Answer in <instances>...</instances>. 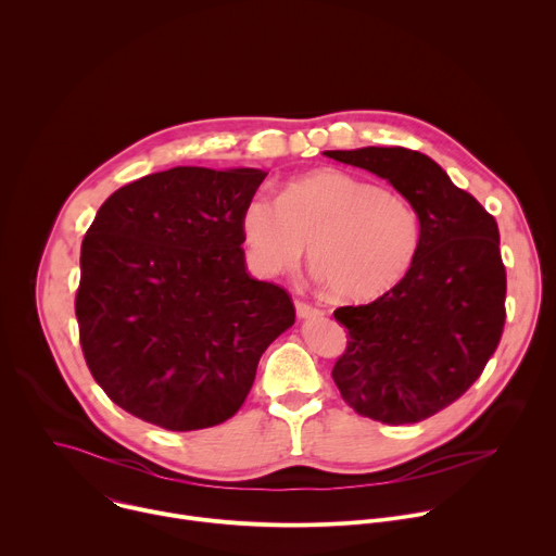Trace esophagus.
I'll return each instance as SVG.
<instances>
[{
	"instance_id": "34e87169",
	"label": "esophagus",
	"mask_w": 556,
	"mask_h": 556,
	"mask_svg": "<svg viewBox=\"0 0 556 556\" xmlns=\"http://www.w3.org/2000/svg\"><path fill=\"white\" fill-rule=\"evenodd\" d=\"M294 307H296V316H301V319H312V316H321L324 314V309L319 305H314V303L303 301V299H296Z\"/></svg>"
}]
</instances>
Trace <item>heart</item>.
Returning <instances> with one entry per match:
<instances>
[{
  "label": "heart",
  "instance_id": "heart-1",
  "mask_svg": "<svg viewBox=\"0 0 556 556\" xmlns=\"http://www.w3.org/2000/svg\"><path fill=\"white\" fill-rule=\"evenodd\" d=\"M242 237L260 275L292 273L307 244L314 270L341 301H369L399 283L420 249L416 208L391 189L341 169L292 180L281 198L253 195Z\"/></svg>",
  "mask_w": 556,
  "mask_h": 556
}]
</instances>
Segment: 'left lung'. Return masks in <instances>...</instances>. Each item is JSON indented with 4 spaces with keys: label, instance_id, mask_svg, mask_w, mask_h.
<instances>
[{
    "label": "left lung",
    "instance_id": "left-lung-1",
    "mask_svg": "<svg viewBox=\"0 0 556 556\" xmlns=\"http://www.w3.org/2000/svg\"><path fill=\"white\" fill-rule=\"evenodd\" d=\"M326 155L389 180L422 230L399 283L376 301L334 309L348 348L332 378L356 414L393 427L420 422L455 403L502 341L506 268L497 222L420 151L363 147Z\"/></svg>",
    "mask_w": 556,
    "mask_h": 556
}]
</instances>
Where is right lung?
I'll use <instances>...</instances> for the list:
<instances>
[{
  "instance_id": "obj_1",
  "label": "right lung",
  "mask_w": 556,
  "mask_h": 556,
  "mask_svg": "<svg viewBox=\"0 0 556 556\" xmlns=\"http://www.w3.org/2000/svg\"><path fill=\"white\" fill-rule=\"evenodd\" d=\"M268 174L174 167L114 191L81 244L86 363L127 414L167 431L232 418L292 296L247 273L244 204Z\"/></svg>"
}]
</instances>
